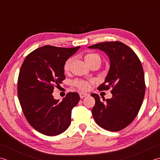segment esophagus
<instances>
[{"mask_svg":"<svg viewBox=\"0 0 160 160\" xmlns=\"http://www.w3.org/2000/svg\"><path fill=\"white\" fill-rule=\"evenodd\" d=\"M88 94H86V93H83V92L79 93V96H80V98H81V99H83V98H84L85 97H86V96H88Z\"/></svg>","mask_w":160,"mask_h":160,"instance_id":"34e87169","label":"esophagus"}]
</instances>
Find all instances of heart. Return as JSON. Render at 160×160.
I'll use <instances>...</instances> for the list:
<instances>
[{"label": "heart", "instance_id": "b5f03b06", "mask_svg": "<svg viewBox=\"0 0 160 160\" xmlns=\"http://www.w3.org/2000/svg\"><path fill=\"white\" fill-rule=\"evenodd\" d=\"M72 60V58H69L68 59L66 60V62H65V63L63 65V70L65 72H68L70 71ZM84 60L86 62L88 66H91L92 64L96 63H99L101 64V61H102L99 55L94 52L88 53L86 55H85ZM73 84L81 90H86L88 89V88L90 86V81L84 80H75L73 82Z\"/></svg>", "mask_w": 160, "mask_h": 160}]
</instances>
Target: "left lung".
<instances>
[{
    "instance_id": "8db88e82",
    "label": "left lung",
    "mask_w": 160,
    "mask_h": 160,
    "mask_svg": "<svg viewBox=\"0 0 160 160\" xmlns=\"http://www.w3.org/2000/svg\"><path fill=\"white\" fill-rule=\"evenodd\" d=\"M88 48L104 52L110 60L108 73L98 90L112 88V97L106 103L102 102L97 94H91L95 99L93 118L103 129L119 131L134 120L142 104L146 86L142 63L134 51L122 42H103Z\"/></svg>"
}]
</instances>
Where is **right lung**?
<instances>
[{
	"instance_id": "add662e5",
	"label": "right lung",
	"mask_w": 160,
	"mask_h": 160,
	"mask_svg": "<svg viewBox=\"0 0 160 160\" xmlns=\"http://www.w3.org/2000/svg\"><path fill=\"white\" fill-rule=\"evenodd\" d=\"M80 46L63 48L45 45L26 57L18 79V97L25 118L39 132L61 134L71 123L72 110L79 102L77 92H69L60 102L52 92L66 79L63 65Z\"/></svg>"
}]
</instances>
